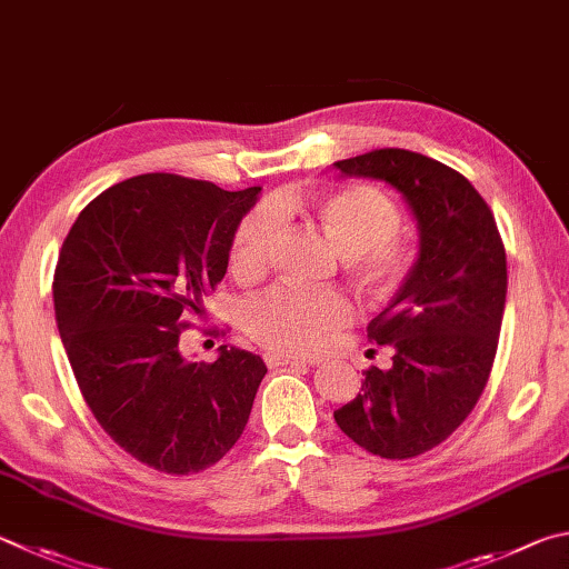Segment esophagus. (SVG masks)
I'll return each mask as SVG.
<instances>
[{
    "instance_id": "esophagus-1",
    "label": "esophagus",
    "mask_w": 569,
    "mask_h": 569,
    "mask_svg": "<svg viewBox=\"0 0 569 569\" xmlns=\"http://www.w3.org/2000/svg\"><path fill=\"white\" fill-rule=\"evenodd\" d=\"M268 368H281V366H311L313 360L296 358V356H281V353H266L263 356Z\"/></svg>"
}]
</instances>
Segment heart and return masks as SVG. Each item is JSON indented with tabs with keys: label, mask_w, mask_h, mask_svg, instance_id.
Listing matches in <instances>:
<instances>
[{
	"label": "heart",
	"mask_w": 569,
	"mask_h": 569,
	"mask_svg": "<svg viewBox=\"0 0 569 569\" xmlns=\"http://www.w3.org/2000/svg\"><path fill=\"white\" fill-rule=\"evenodd\" d=\"M286 201L261 203L236 223L229 243V271L256 281L266 271ZM311 221L340 256V271L366 301H383L402 286L418 263V243L400 229L398 203L376 186L350 183L313 196L306 203ZM350 318L348 298L336 288H296L278 283L246 306L249 336L273 353H313L328 333Z\"/></svg>",
	"instance_id": "1"
}]
</instances>
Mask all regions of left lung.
Instances as JSON below:
<instances>
[{
    "instance_id": "8db88e82",
    "label": "left lung",
    "mask_w": 569,
    "mask_h": 569,
    "mask_svg": "<svg viewBox=\"0 0 569 569\" xmlns=\"http://www.w3.org/2000/svg\"><path fill=\"white\" fill-rule=\"evenodd\" d=\"M333 167L398 189L420 229L416 268L368 323L392 363L363 370L360 392L333 418L373 456L418 458L462 426L488 386L508 293L505 243L488 201L446 163L376 149Z\"/></svg>"
}]
</instances>
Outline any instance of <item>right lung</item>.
Returning a JSON list of instances; mask_svg holds the SVG:
<instances>
[{
    "mask_svg": "<svg viewBox=\"0 0 569 569\" xmlns=\"http://www.w3.org/2000/svg\"><path fill=\"white\" fill-rule=\"evenodd\" d=\"M258 191L141 173L87 203L61 243L54 313L81 396L119 448L159 472L219 462L266 376L261 356L236 346L213 363L179 348L226 276L231 233Z\"/></svg>",
    "mask_w": 569,
    "mask_h": 569,
    "instance_id": "add662e5",
    "label": "right lung"
}]
</instances>
